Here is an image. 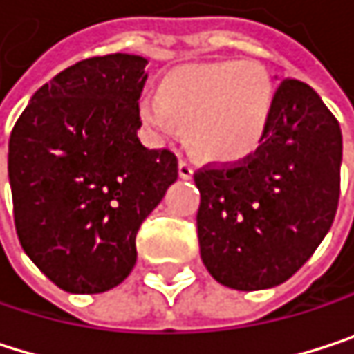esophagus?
<instances>
[{"instance_id": "esophagus-1", "label": "esophagus", "mask_w": 354, "mask_h": 354, "mask_svg": "<svg viewBox=\"0 0 354 354\" xmlns=\"http://www.w3.org/2000/svg\"><path fill=\"white\" fill-rule=\"evenodd\" d=\"M193 163L191 161H187V159H180V163H178V174H180V178L183 180H191L193 178Z\"/></svg>"}]
</instances>
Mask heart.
<instances>
[{
  "instance_id": "heart-1",
  "label": "heart",
  "mask_w": 354,
  "mask_h": 354,
  "mask_svg": "<svg viewBox=\"0 0 354 354\" xmlns=\"http://www.w3.org/2000/svg\"><path fill=\"white\" fill-rule=\"evenodd\" d=\"M274 78L253 59L187 66L169 72L157 95L138 101V118L155 140L187 126L189 147L207 161L232 163L266 138L274 115Z\"/></svg>"
}]
</instances>
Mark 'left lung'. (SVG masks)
I'll use <instances>...</instances> for the list:
<instances>
[{"instance_id": "1", "label": "left lung", "mask_w": 354, "mask_h": 354, "mask_svg": "<svg viewBox=\"0 0 354 354\" xmlns=\"http://www.w3.org/2000/svg\"><path fill=\"white\" fill-rule=\"evenodd\" d=\"M340 163L342 132L332 111L309 84L284 80L259 149L239 165L195 174L207 272L247 292L295 276L332 228Z\"/></svg>"}]
</instances>
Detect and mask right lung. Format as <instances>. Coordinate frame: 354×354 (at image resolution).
Segmentation results:
<instances>
[{
  "instance_id": "right-lung-1",
  "label": "right lung",
  "mask_w": 354,
  "mask_h": 354,
  "mask_svg": "<svg viewBox=\"0 0 354 354\" xmlns=\"http://www.w3.org/2000/svg\"><path fill=\"white\" fill-rule=\"evenodd\" d=\"M147 59H82L28 101L8 147L14 222L30 261L62 290L105 292L136 263V232L178 180V159L147 149L138 97Z\"/></svg>"
}]
</instances>
